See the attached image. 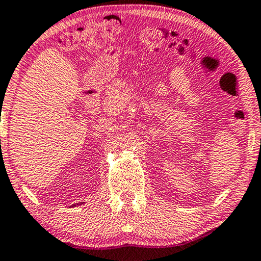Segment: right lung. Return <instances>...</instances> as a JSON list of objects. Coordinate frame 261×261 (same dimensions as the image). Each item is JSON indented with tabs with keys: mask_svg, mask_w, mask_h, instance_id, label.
Listing matches in <instances>:
<instances>
[{
	"mask_svg": "<svg viewBox=\"0 0 261 261\" xmlns=\"http://www.w3.org/2000/svg\"><path fill=\"white\" fill-rule=\"evenodd\" d=\"M72 206H75V203H74V204H72Z\"/></svg>",
	"mask_w": 261,
	"mask_h": 261,
	"instance_id": "1",
	"label": "right lung"
}]
</instances>
